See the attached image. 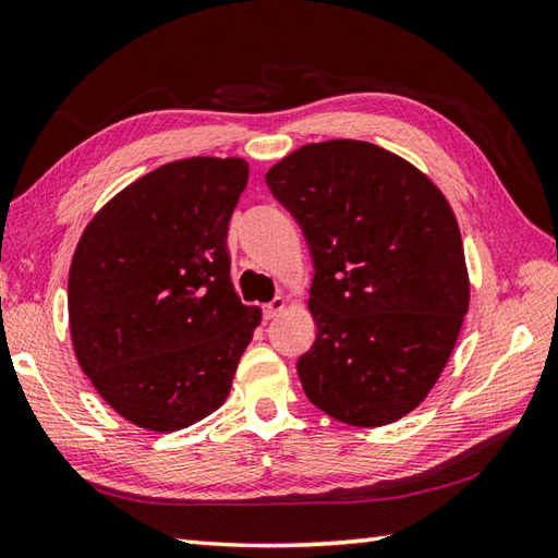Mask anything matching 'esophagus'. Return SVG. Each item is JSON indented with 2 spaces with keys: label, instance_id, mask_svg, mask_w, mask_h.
I'll return each instance as SVG.
<instances>
[{
  "label": "esophagus",
  "instance_id": "obj_1",
  "mask_svg": "<svg viewBox=\"0 0 558 558\" xmlns=\"http://www.w3.org/2000/svg\"><path fill=\"white\" fill-rule=\"evenodd\" d=\"M288 300L282 298V294H278V298H272L268 304H264V318H276L282 310H286Z\"/></svg>",
  "mask_w": 558,
  "mask_h": 558
}]
</instances>
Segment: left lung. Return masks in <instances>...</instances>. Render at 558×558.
Listing matches in <instances>:
<instances>
[{"label": "left lung", "mask_w": 558, "mask_h": 558, "mask_svg": "<svg viewBox=\"0 0 558 558\" xmlns=\"http://www.w3.org/2000/svg\"><path fill=\"white\" fill-rule=\"evenodd\" d=\"M266 184L314 264L316 340L298 360L306 398L354 426L400 420L436 384L468 314L448 201L396 153L350 138L302 146Z\"/></svg>", "instance_id": "1"}]
</instances>
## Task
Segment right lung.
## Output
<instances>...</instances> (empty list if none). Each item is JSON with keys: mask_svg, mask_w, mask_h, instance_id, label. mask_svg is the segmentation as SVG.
Returning a JSON list of instances; mask_svg holds the SVG:
<instances>
[{"mask_svg": "<svg viewBox=\"0 0 558 558\" xmlns=\"http://www.w3.org/2000/svg\"><path fill=\"white\" fill-rule=\"evenodd\" d=\"M242 158L168 162L83 230L69 270L76 360L124 420L177 432L218 410L260 322L230 280Z\"/></svg>", "mask_w": 558, "mask_h": 558, "instance_id": "1", "label": "right lung"}]
</instances>
